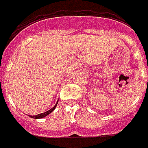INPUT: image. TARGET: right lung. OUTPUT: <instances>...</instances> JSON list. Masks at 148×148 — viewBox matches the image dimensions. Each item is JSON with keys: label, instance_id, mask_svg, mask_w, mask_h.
Segmentation results:
<instances>
[{"label": "right lung", "instance_id": "obj_1", "mask_svg": "<svg viewBox=\"0 0 148 148\" xmlns=\"http://www.w3.org/2000/svg\"><path fill=\"white\" fill-rule=\"evenodd\" d=\"M57 103H58V101L56 102V105L52 108H51L50 110H49V111H47V112H45L44 113H40V114H38V115H36V116H29L31 118H33V119H41V118H44V117H45V116H47L48 115H49L50 113H52L54 110H55L56 107V105H57Z\"/></svg>", "mask_w": 148, "mask_h": 148}]
</instances>
